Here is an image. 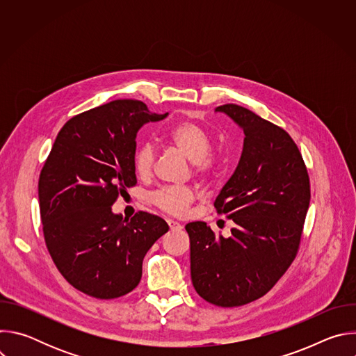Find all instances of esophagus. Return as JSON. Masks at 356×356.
Returning <instances> with one entry per match:
<instances>
[{
    "label": "esophagus",
    "instance_id": "esophagus-1",
    "mask_svg": "<svg viewBox=\"0 0 356 356\" xmlns=\"http://www.w3.org/2000/svg\"><path fill=\"white\" fill-rule=\"evenodd\" d=\"M168 225H169L170 229H181V228H183L179 222H176V221H173V220H168Z\"/></svg>",
    "mask_w": 356,
    "mask_h": 356
}]
</instances>
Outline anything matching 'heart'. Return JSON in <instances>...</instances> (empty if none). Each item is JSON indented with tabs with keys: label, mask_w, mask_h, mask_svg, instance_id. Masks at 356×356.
Wrapping results in <instances>:
<instances>
[{
	"label": "heart",
	"mask_w": 356,
	"mask_h": 356,
	"mask_svg": "<svg viewBox=\"0 0 356 356\" xmlns=\"http://www.w3.org/2000/svg\"><path fill=\"white\" fill-rule=\"evenodd\" d=\"M162 140L186 155L191 161L193 172L201 180H210L216 176L220 159L210 149V132L194 121H181L170 127ZM134 170L140 179H147L154 173L155 149L150 143H142L134 152ZM152 202L162 211L172 216H183L195 200V193L190 187H165L150 197Z\"/></svg>",
	"instance_id": "1"
}]
</instances>
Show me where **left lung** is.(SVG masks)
I'll return each instance as SVG.
<instances>
[{
    "mask_svg": "<svg viewBox=\"0 0 356 356\" xmlns=\"http://www.w3.org/2000/svg\"><path fill=\"white\" fill-rule=\"evenodd\" d=\"M229 115L245 134L242 156L216 198L220 216L234 221L231 236L206 222L186 225L191 282L218 307H239L265 296L297 257L310 206V177L300 150L280 127L236 104Z\"/></svg>",
    "mask_w": 356,
    "mask_h": 356,
    "instance_id": "1",
    "label": "left lung"
}]
</instances>
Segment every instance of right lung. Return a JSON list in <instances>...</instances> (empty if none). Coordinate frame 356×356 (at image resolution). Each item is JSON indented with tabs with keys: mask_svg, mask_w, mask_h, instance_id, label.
<instances>
[{
	"mask_svg": "<svg viewBox=\"0 0 356 356\" xmlns=\"http://www.w3.org/2000/svg\"><path fill=\"white\" fill-rule=\"evenodd\" d=\"M166 114L139 99H115L69 120L40 170L38 193L46 248L77 290L110 300L140 282L146 252L168 224L138 211L131 220L111 206L136 184V132Z\"/></svg>",
	"mask_w": 356,
	"mask_h": 356,
	"instance_id": "1",
	"label": "right lung"
}]
</instances>
